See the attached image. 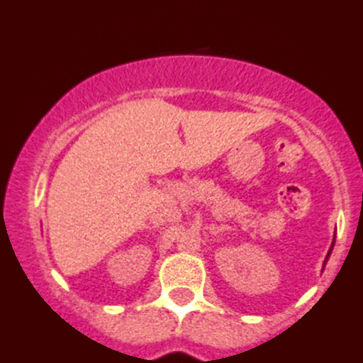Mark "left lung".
Masks as SVG:
<instances>
[{
	"instance_id": "1",
	"label": "left lung",
	"mask_w": 363,
	"mask_h": 363,
	"mask_svg": "<svg viewBox=\"0 0 363 363\" xmlns=\"http://www.w3.org/2000/svg\"><path fill=\"white\" fill-rule=\"evenodd\" d=\"M329 254H330V252H329Z\"/></svg>"
}]
</instances>
